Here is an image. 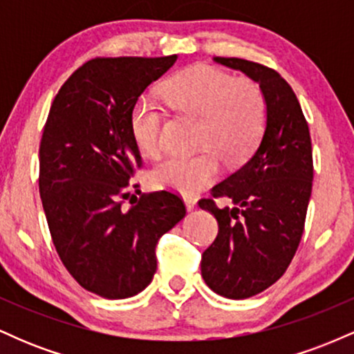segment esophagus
<instances>
[{"label":"esophagus","instance_id":"obj_1","mask_svg":"<svg viewBox=\"0 0 354 354\" xmlns=\"http://www.w3.org/2000/svg\"><path fill=\"white\" fill-rule=\"evenodd\" d=\"M183 201H185L186 209H188V211H193L194 208H196V200H194L193 196H188V194H185V196H183Z\"/></svg>","mask_w":354,"mask_h":354}]
</instances>
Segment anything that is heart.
<instances>
[{"label":"heart","instance_id":"obj_1","mask_svg":"<svg viewBox=\"0 0 354 354\" xmlns=\"http://www.w3.org/2000/svg\"><path fill=\"white\" fill-rule=\"evenodd\" d=\"M165 93L178 111L201 116V153L169 156L151 169L158 188L194 193L219 174L221 156L241 163L261 140L266 128V100L258 83L236 78L208 64H193L165 84ZM165 109L153 96L141 95L129 115V129L141 151L154 156L163 148Z\"/></svg>","mask_w":354,"mask_h":354}]
</instances>
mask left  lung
<instances>
[{
    "label": "left lung",
    "instance_id": "left-lung-1",
    "mask_svg": "<svg viewBox=\"0 0 354 354\" xmlns=\"http://www.w3.org/2000/svg\"><path fill=\"white\" fill-rule=\"evenodd\" d=\"M213 59L258 83L268 109L250 160L211 189L213 198H230L233 208H218L211 198L200 201L219 226L201 256L203 279L214 293L245 299L281 278L301 241L313 186L311 138L299 101L279 73L239 58Z\"/></svg>",
    "mask_w": 354,
    "mask_h": 354
}]
</instances>
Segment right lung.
I'll return each mask as SVG.
<instances>
[{"instance_id": "obj_1", "label": "right lung", "mask_w": 354, "mask_h": 354, "mask_svg": "<svg viewBox=\"0 0 354 354\" xmlns=\"http://www.w3.org/2000/svg\"><path fill=\"white\" fill-rule=\"evenodd\" d=\"M178 59L96 58L68 78L53 101L39 145V196L53 245L84 290L131 298L156 273L158 239L186 208L169 191L133 200L141 168L129 129L135 101ZM129 199L132 206H122Z\"/></svg>"}]
</instances>
